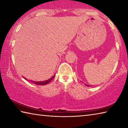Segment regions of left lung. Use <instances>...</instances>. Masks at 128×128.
I'll use <instances>...</instances> for the list:
<instances>
[{"label":"left lung","instance_id":"8db88e82","mask_svg":"<svg viewBox=\"0 0 128 128\" xmlns=\"http://www.w3.org/2000/svg\"><path fill=\"white\" fill-rule=\"evenodd\" d=\"M86 86H88V85H86Z\"/></svg>","mask_w":128,"mask_h":128}]
</instances>
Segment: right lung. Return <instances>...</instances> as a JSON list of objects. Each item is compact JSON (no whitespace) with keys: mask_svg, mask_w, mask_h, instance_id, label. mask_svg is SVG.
Wrapping results in <instances>:
<instances>
[{"mask_svg":"<svg viewBox=\"0 0 128 128\" xmlns=\"http://www.w3.org/2000/svg\"><path fill=\"white\" fill-rule=\"evenodd\" d=\"M55 77V76H54L52 77L51 78H50L46 80V81H32V80H29V81L30 82H33V83L35 84L36 85H47V84H48L51 81V80H52V79L54 78ZM24 78L26 80H28L26 78Z\"/></svg>","mask_w":128,"mask_h":128,"instance_id":"1","label":"right lung"}]
</instances>
